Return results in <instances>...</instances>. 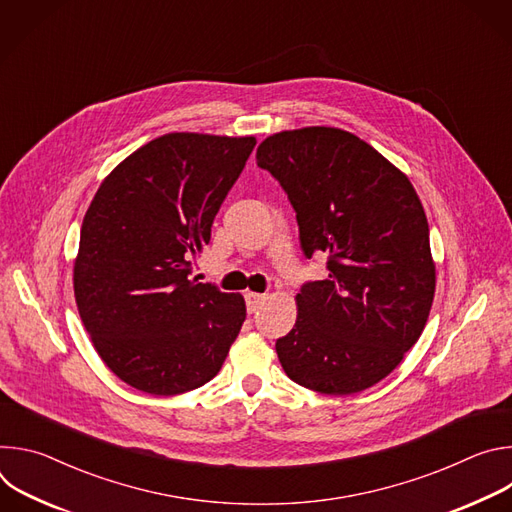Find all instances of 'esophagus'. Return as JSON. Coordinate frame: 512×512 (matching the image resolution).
I'll return each mask as SVG.
<instances>
[{
    "label": "esophagus",
    "mask_w": 512,
    "mask_h": 512,
    "mask_svg": "<svg viewBox=\"0 0 512 512\" xmlns=\"http://www.w3.org/2000/svg\"><path fill=\"white\" fill-rule=\"evenodd\" d=\"M245 302H247L249 314H255V312L263 306L265 294H255V291H247V294H245Z\"/></svg>",
    "instance_id": "esophagus-1"
}]
</instances>
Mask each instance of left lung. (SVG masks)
<instances>
[{"label":"left lung","instance_id":"1","mask_svg":"<svg viewBox=\"0 0 512 512\" xmlns=\"http://www.w3.org/2000/svg\"><path fill=\"white\" fill-rule=\"evenodd\" d=\"M257 166L294 206L304 255H328V277L302 285L298 322L275 342L285 375L324 395L373 387L419 340L433 302L429 227L411 182L334 127L267 137Z\"/></svg>","mask_w":512,"mask_h":512}]
</instances>
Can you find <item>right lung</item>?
<instances>
[{
    "label": "right lung",
    "instance_id": "1",
    "mask_svg": "<svg viewBox=\"0 0 512 512\" xmlns=\"http://www.w3.org/2000/svg\"><path fill=\"white\" fill-rule=\"evenodd\" d=\"M255 137L168 133L123 160L81 227L75 298L107 367L150 395L221 371L247 310L241 294L190 279Z\"/></svg>",
    "mask_w": 512,
    "mask_h": 512
}]
</instances>
